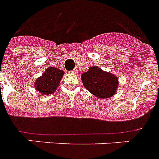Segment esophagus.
Returning <instances> with one entry per match:
<instances>
[{
  "instance_id": "34e87169",
  "label": "esophagus",
  "mask_w": 159,
  "mask_h": 159,
  "mask_svg": "<svg viewBox=\"0 0 159 159\" xmlns=\"http://www.w3.org/2000/svg\"><path fill=\"white\" fill-rule=\"evenodd\" d=\"M77 68H75V69H73V71H71L70 73H77Z\"/></svg>"
}]
</instances>
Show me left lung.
Listing matches in <instances>:
<instances>
[{"label": "left lung", "mask_w": 159, "mask_h": 159, "mask_svg": "<svg viewBox=\"0 0 159 159\" xmlns=\"http://www.w3.org/2000/svg\"><path fill=\"white\" fill-rule=\"evenodd\" d=\"M85 88L96 97L108 99L116 94L118 87V78L113 73L102 70L98 66H92L82 74Z\"/></svg>", "instance_id": "obj_1"}]
</instances>
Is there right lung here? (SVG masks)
I'll list each match as a JSON object with an SVG mask.
<instances>
[{"label": "right lung", "mask_w": 159, "mask_h": 159, "mask_svg": "<svg viewBox=\"0 0 159 159\" xmlns=\"http://www.w3.org/2000/svg\"><path fill=\"white\" fill-rule=\"evenodd\" d=\"M64 74V70L55 67H48L43 74L36 79L34 82L35 89L44 95L52 94L59 86Z\"/></svg>", "instance_id": "obj_1"}]
</instances>
